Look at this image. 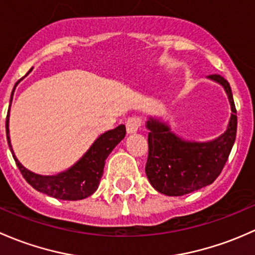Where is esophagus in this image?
Here are the masks:
<instances>
[{
  "instance_id": "34e87169",
  "label": "esophagus",
  "mask_w": 255,
  "mask_h": 255,
  "mask_svg": "<svg viewBox=\"0 0 255 255\" xmlns=\"http://www.w3.org/2000/svg\"><path fill=\"white\" fill-rule=\"evenodd\" d=\"M141 124H142V122H141L140 118H128L127 122L128 133L137 132V130L141 127Z\"/></svg>"
}]
</instances>
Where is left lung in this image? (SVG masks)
<instances>
[{
    "label": "left lung",
    "mask_w": 255,
    "mask_h": 255,
    "mask_svg": "<svg viewBox=\"0 0 255 255\" xmlns=\"http://www.w3.org/2000/svg\"><path fill=\"white\" fill-rule=\"evenodd\" d=\"M207 78L224 87L231 118L222 135L205 142L184 140L161 119L149 117L146 175L151 185L168 196H182L212 184L224 169L237 133V112L230 83L220 75Z\"/></svg>",
    "instance_id": "obj_1"
}]
</instances>
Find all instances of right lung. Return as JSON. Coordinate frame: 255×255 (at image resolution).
<instances>
[{
  "label": "right lung",
  "instance_id": "right-lung-1",
  "mask_svg": "<svg viewBox=\"0 0 255 255\" xmlns=\"http://www.w3.org/2000/svg\"><path fill=\"white\" fill-rule=\"evenodd\" d=\"M31 71V70H30ZM27 76V75H25ZM18 81L15 85H18ZM15 88V86H14ZM13 96V92H12ZM12 102V97H10ZM9 109L6 119V133L7 141L12 156L14 158L15 164L19 168L20 173L29 184L35 190L46 195L52 196L60 200H82L88 198L98 189L99 182L103 175L104 164H106L107 157L114 147L125 137L127 128L125 125H119L113 130L102 133L89 147L88 151L73 164L69 169L55 175H40L27 169L15 157L12 149L9 138Z\"/></svg>",
  "mask_w": 255,
  "mask_h": 255
}]
</instances>
